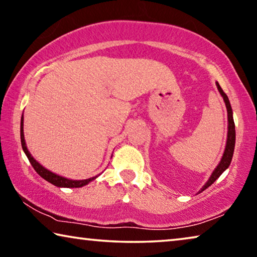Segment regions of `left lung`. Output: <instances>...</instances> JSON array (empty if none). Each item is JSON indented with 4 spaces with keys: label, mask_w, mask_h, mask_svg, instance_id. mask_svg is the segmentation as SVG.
<instances>
[{
    "label": "left lung",
    "mask_w": 257,
    "mask_h": 257,
    "mask_svg": "<svg viewBox=\"0 0 257 257\" xmlns=\"http://www.w3.org/2000/svg\"><path fill=\"white\" fill-rule=\"evenodd\" d=\"M217 89L218 91L221 92V95L223 97L224 101H225V106L227 109V120H229V130H227V141H226V146H225V151H224L223 158L219 165L216 167V169L214 170V173L211 174L210 178L208 180V182L203 185L202 189L199 191V193L202 192L203 190H206L207 187H209L213 183L217 180V178L221 176L222 173L225 170L227 167L230 166L232 157H233V151H234V144H235V129H234V121H233V116H232V108L230 105L229 98H227L226 93L223 91V89L221 88V85L218 84V82H216Z\"/></svg>",
    "instance_id": "8db88e82"
}]
</instances>
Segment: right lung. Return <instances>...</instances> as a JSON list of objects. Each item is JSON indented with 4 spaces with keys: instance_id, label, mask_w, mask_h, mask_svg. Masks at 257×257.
Returning <instances> with one entry per match:
<instances>
[{
    "instance_id": "1",
    "label": "right lung",
    "mask_w": 257,
    "mask_h": 257,
    "mask_svg": "<svg viewBox=\"0 0 257 257\" xmlns=\"http://www.w3.org/2000/svg\"><path fill=\"white\" fill-rule=\"evenodd\" d=\"M20 140H22V146H23L24 152H25V154L27 156L28 160H30V162H31V165L33 166L35 172L38 173L41 177L44 178V180L48 181L49 183H51V184H54L56 186H59V187H81V186H83L85 184H88V183L90 181L95 180V177L89 178V180H83V181L67 180V178L58 176V175L49 172L48 169H46L44 167L41 166L39 162L31 156V153L28 152V150L26 148L25 138H24V117L23 116H22V121H20Z\"/></svg>"
}]
</instances>
